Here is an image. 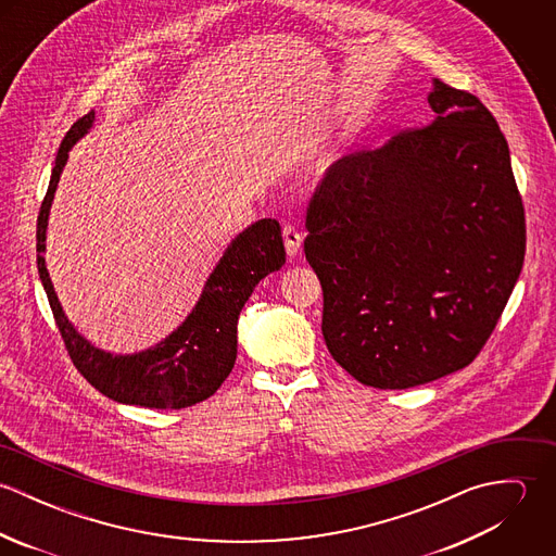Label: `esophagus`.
<instances>
[{"mask_svg":"<svg viewBox=\"0 0 556 556\" xmlns=\"http://www.w3.org/2000/svg\"><path fill=\"white\" fill-rule=\"evenodd\" d=\"M282 238H285V248H287V254L289 256H298L300 250H302V233L293 227V225H285L282 229Z\"/></svg>","mask_w":556,"mask_h":556,"instance_id":"esophagus-1","label":"esophagus"}]
</instances>
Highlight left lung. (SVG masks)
<instances>
[{
  "label": "left lung",
  "instance_id": "1",
  "mask_svg": "<svg viewBox=\"0 0 556 556\" xmlns=\"http://www.w3.org/2000/svg\"><path fill=\"white\" fill-rule=\"evenodd\" d=\"M428 102L432 124L333 162L306 214L325 344L379 390L469 366L525 261V207L496 119L443 80Z\"/></svg>",
  "mask_w": 556,
  "mask_h": 556
}]
</instances>
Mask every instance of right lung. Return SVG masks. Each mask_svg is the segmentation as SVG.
Returning a JSON list of instances; mask_svg holds the SVG:
<instances>
[{
	"label": "right lung",
	"instance_id": "add662e5",
	"mask_svg": "<svg viewBox=\"0 0 556 556\" xmlns=\"http://www.w3.org/2000/svg\"><path fill=\"white\" fill-rule=\"evenodd\" d=\"M91 124L93 111L79 117L66 132L38 214V274L53 317L75 368L100 394L146 408L192 406L214 396L236 366L239 313L254 287L285 265L287 252L280 225L274 218H263L239 233L210 274L192 313L154 349L135 355H113L96 349L64 315L45 265L47 225L58 181L68 152Z\"/></svg>",
	"mask_w": 556,
	"mask_h": 556
}]
</instances>
